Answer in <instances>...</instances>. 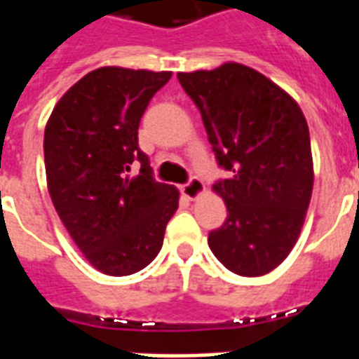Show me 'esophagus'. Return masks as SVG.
I'll return each instance as SVG.
<instances>
[{
  "label": "esophagus",
  "instance_id": "esophagus-1",
  "mask_svg": "<svg viewBox=\"0 0 359 359\" xmlns=\"http://www.w3.org/2000/svg\"><path fill=\"white\" fill-rule=\"evenodd\" d=\"M180 191L182 196L188 197V199H197L205 191V184H203L199 179H190L186 184L180 186Z\"/></svg>",
  "mask_w": 359,
  "mask_h": 359
}]
</instances>
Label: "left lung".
<instances>
[{"label":"left lung","instance_id":"obj_1","mask_svg":"<svg viewBox=\"0 0 359 359\" xmlns=\"http://www.w3.org/2000/svg\"><path fill=\"white\" fill-rule=\"evenodd\" d=\"M177 78L201 111L216 160L231 173L212 186L229 214L208 245L238 276L272 272L294 248L311 201L306 117L289 93L245 65Z\"/></svg>","mask_w":359,"mask_h":359}]
</instances>
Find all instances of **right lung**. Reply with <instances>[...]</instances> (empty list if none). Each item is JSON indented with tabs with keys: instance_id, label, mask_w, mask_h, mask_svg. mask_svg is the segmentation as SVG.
I'll use <instances>...</instances> for the list:
<instances>
[{
	"instance_id": "1",
	"label": "right lung",
	"mask_w": 359,
	"mask_h": 359,
	"mask_svg": "<svg viewBox=\"0 0 359 359\" xmlns=\"http://www.w3.org/2000/svg\"><path fill=\"white\" fill-rule=\"evenodd\" d=\"M171 72L100 67L76 81L44 128L48 191L59 218L98 272L130 276L154 261L179 190L152 179L137 128ZM140 175H129L131 162Z\"/></svg>"
}]
</instances>
